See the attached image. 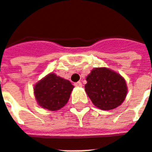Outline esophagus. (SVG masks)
Returning <instances> with one entry per match:
<instances>
[{
    "mask_svg": "<svg viewBox=\"0 0 152 152\" xmlns=\"http://www.w3.org/2000/svg\"><path fill=\"white\" fill-rule=\"evenodd\" d=\"M75 86H77V87H82L83 86V83H81V82H77V83H75Z\"/></svg>",
    "mask_w": 152,
    "mask_h": 152,
    "instance_id": "34e87169",
    "label": "esophagus"
}]
</instances>
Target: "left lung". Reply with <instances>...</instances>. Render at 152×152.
I'll list each match as a JSON object with an SVG mask.
<instances>
[{
    "label": "left lung",
    "instance_id": "8db88e82",
    "mask_svg": "<svg viewBox=\"0 0 152 152\" xmlns=\"http://www.w3.org/2000/svg\"><path fill=\"white\" fill-rule=\"evenodd\" d=\"M85 91L93 104L103 110L120 106L126 96V81L118 73L105 67L94 68L86 77Z\"/></svg>",
    "mask_w": 152,
    "mask_h": 152
}]
</instances>
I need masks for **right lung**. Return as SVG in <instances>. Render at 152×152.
<instances>
[{"label": "right lung", "instance_id": "1", "mask_svg": "<svg viewBox=\"0 0 152 152\" xmlns=\"http://www.w3.org/2000/svg\"><path fill=\"white\" fill-rule=\"evenodd\" d=\"M74 86L69 80L51 73L34 86V95L40 107L58 110L66 104Z\"/></svg>", "mask_w": 152, "mask_h": 152}]
</instances>
